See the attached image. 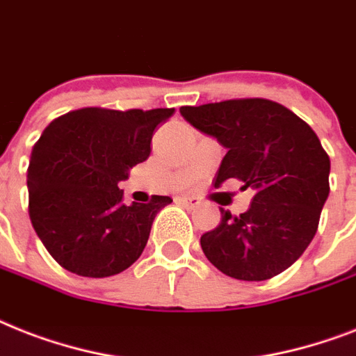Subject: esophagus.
<instances>
[{
    "label": "esophagus",
    "instance_id": "obj_1",
    "mask_svg": "<svg viewBox=\"0 0 356 356\" xmlns=\"http://www.w3.org/2000/svg\"><path fill=\"white\" fill-rule=\"evenodd\" d=\"M179 201H181V203L188 208H195L203 203V201H201L199 197H195V195H183V197H179Z\"/></svg>",
    "mask_w": 356,
    "mask_h": 356
}]
</instances>
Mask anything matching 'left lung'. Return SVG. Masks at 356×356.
Segmentation results:
<instances>
[{
	"instance_id": "8db88e82",
	"label": "left lung",
	"mask_w": 356,
	"mask_h": 356,
	"mask_svg": "<svg viewBox=\"0 0 356 356\" xmlns=\"http://www.w3.org/2000/svg\"><path fill=\"white\" fill-rule=\"evenodd\" d=\"M181 115L228 149L216 186L238 179L243 190H254L247 212L221 208V223L201 236L204 256L230 278L278 276L318 230L331 168L320 138L298 115L267 98L183 106Z\"/></svg>"
}]
</instances>
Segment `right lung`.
Here are the masks:
<instances>
[{
  "label": "right lung",
  "instance_id": "right-lung-1",
  "mask_svg": "<svg viewBox=\"0 0 356 356\" xmlns=\"http://www.w3.org/2000/svg\"><path fill=\"white\" fill-rule=\"evenodd\" d=\"M173 111L82 108L43 129L27 170L29 216L65 270L108 278L143 254L153 219L172 199L152 195L128 207L118 183L149 157L153 133Z\"/></svg>",
  "mask_w": 356,
  "mask_h": 356
}]
</instances>
